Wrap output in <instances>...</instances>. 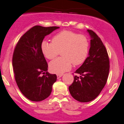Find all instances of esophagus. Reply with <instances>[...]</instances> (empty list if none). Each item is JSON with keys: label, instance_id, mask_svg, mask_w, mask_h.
Returning <instances> with one entry per match:
<instances>
[{"label": "esophagus", "instance_id": "esophagus-1", "mask_svg": "<svg viewBox=\"0 0 124 124\" xmlns=\"http://www.w3.org/2000/svg\"><path fill=\"white\" fill-rule=\"evenodd\" d=\"M57 78L58 79H59V78H61V77L63 76V74H57Z\"/></svg>", "mask_w": 124, "mask_h": 124}]
</instances>
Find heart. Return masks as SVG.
<instances>
[{
    "label": "heart",
    "instance_id": "obj_1",
    "mask_svg": "<svg viewBox=\"0 0 124 124\" xmlns=\"http://www.w3.org/2000/svg\"><path fill=\"white\" fill-rule=\"evenodd\" d=\"M41 49L45 58L52 59L61 51L62 57L51 61L49 69L53 73L61 74L70 70L72 64L79 65L87 57L89 42L86 37L70 31H62L52 38V42L43 41Z\"/></svg>",
    "mask_w": 124,
    "mask_h": 124
}]
</instances>
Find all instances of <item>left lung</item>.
<instances>
[{
  "label": "left lung",
  "mask_w": 124,
  "mask_h": 124,
  "mask_svg": "<svg viewBox=\"0 0 124 124\" xmlns=\"http://www.w3.org/2000/svg\"><path fill=\"white\" fill-rule=\"evenodd\" d=\"M87 31L91 38L89 56L75 72L81 76H74L69 87L71 96L82 103L91 101L99 96L107 83L109 70L108 55L103 42L93 31Z\"/></svg>",
  "instance_id": "8db88e82"
}]
</instances>
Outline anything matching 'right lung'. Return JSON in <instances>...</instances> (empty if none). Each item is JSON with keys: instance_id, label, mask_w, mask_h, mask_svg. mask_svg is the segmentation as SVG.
Here are the masks:
<instances>
[{"instance_id": "right-lung-1", "label": "right lung", "mask_w": 124, "mask_h": 124, "mask_svg": "<svg viewBox=\"0 0 124 124\" xmlns=\"http://www.w3.org/2000/svg\"><path fill=\"white\" fill-rule=\"evenodd\" d=\"M59 28L35 25L21 37L15 47L12 64L16 82L23 94L32 101L48 97L56 81V75L47 72L41 44L46 35Z\"/></svg>"}]
</instances>
